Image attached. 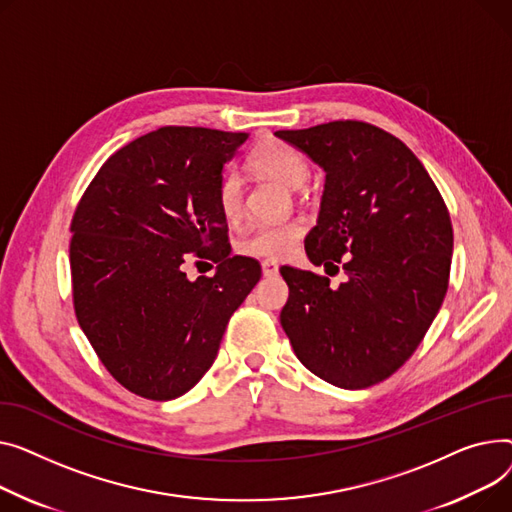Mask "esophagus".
<instances>
[{"label":"esophagus","mask_w":512,"mask_h":512,"mask_svg":"<svg viewBox=\"0 0 512 512\" xmlns=\"http://www.w3.org/2000/svg\"><path fill=\"white\" fill-rule=\"evenodd\" d=\"M262 275L264 277H275L279 273V264L275 260H262Z\"/></svg>","instance_id":"34e87169"}]
</instances>
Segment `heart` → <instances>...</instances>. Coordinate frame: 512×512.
Returning a JSON list of instances; mask_svg holds the SVG:
<instances>
[{
  "instance_id": "heart-1",
  "label": "heart",
  "mask_w": 512,
  "mask_h": 512,
  "mask_svg": "<svg viewBox=\"0 0 512 512\" xmlns=\"http://www.w3.org/2000/svg\"><path fill=\"white\" fill-rule=\"evenodd\" d=\"M250 163L264 175L277 179L283 186L297 190L310 179V163L299 150L281 140L260 142L250 155ZM217 204L223 217L233 223L244 213V182L235 171H227L217 186ZM304 235L299 221L264 223L254 227L237 242V252L254 258L277 260L289 256Z\"/></svg>"
}]
</instances>
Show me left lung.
Instances as JSON below:
<instances>
[{
	"instance_id": "8db88e82",
	"label": "left lung",
	"mask_w": 512,
	"mask_h": 512,
	"mask_svg": "<svg viewBox=\"0 0 512 512\" xmlns=\"http://www.w3.org/2000/svg\"><path fill=\"white\" fill-rule=\"evenodd\" d=\"M318 163L324 194L306 254L347 281L283 266L281 326L312 374L368 388L393 376L426 337L448 289L453 223L426 167L393 134L339 119L279 130Z\"/></svg>"
}]
</instances>
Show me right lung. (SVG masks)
Here are the masks:
<instances>
[{"label": "right lung", "mask_w": 512, "mask_h": 512, "mask_svg": "<svg viewBox=\"0 0 512 512\" xmlns=\"http://www.w3.org/2000/svg\"><path fill=\"white\" fill-rule=\"evenodd\" d=\"M246 132L165 126L113 153L72 217L74 312L107 372L150 401L182 397L213 366L258 260L229 256L217 204ZM190 253L218 262L190 282Z\"/></svg>", "instance_id": "add662e5"}]
</instances>
